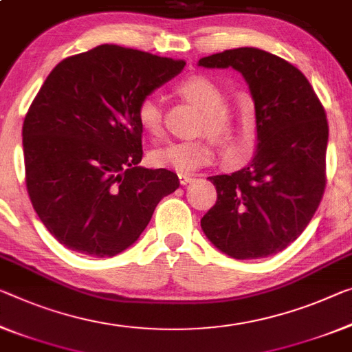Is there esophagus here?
Instances as JSON below:
<instances>
[{"mask_svg": "<svg viewBox=\"0 0 352 352\" xmlns=\"http://www.w3.org/2000/svg\"><path fill=\"white\" fill-rule=\"evenodd\" d=\"M177 177H179L181 186H186V184H188V182L192 181V176L190 175H177Z\"/></svg>", "mask_w": 352, "mask_h": 352, "instance_id": "1", "label": "esophagus"}]
</instances>
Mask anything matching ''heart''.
<instances>
[{
    "label": "heart",
    "instance_id": "b5f03b06",
    "mask_svg": "<svg viewBox=\"0 0 352 352\" xmlns=\"http://www.w3.org/2000/svg\"><path fill=\"white\" fill-rule=\"evenodd\" d=\"M176 94L197 107L201 111L198 121V132L209 137H201L188 142H173L149 154L151 164L157 168L175 170L181 175H188L210 165L215 159V144L228 143L234 135V121L226 107V94L220 86L206 75H188L176 85ZM138 126L151 137H160L164 132V113L157 97L148 94L140 99L135 110Z\"/></svg>",
    "mask_w": 352,
    "mask_h": 352
}]
</instances>
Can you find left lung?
<instances>
[{"label": "left lung", "mask_w": 352, "mask_h": 352, "mask_svg": "<svg viewBox=\"0 0 352 352\" xmlns=\"http://www.w3.org/2000/svg\"><path fill=\"white\" fill-rule=\"evenodd\" d=\"M244 75L258 148L245 168L209 177L217 201L201 219L208 239L236 259L277 255L299 237L326 188L329 124L310 82L283 58L242 47L198 61Z\"/></svg>", "instance_id": "left-lung-1"}]
</instances>
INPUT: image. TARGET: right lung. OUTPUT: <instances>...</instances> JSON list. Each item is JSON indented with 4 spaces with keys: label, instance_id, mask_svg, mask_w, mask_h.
<instances>
[{
    "label": "right lung",
    "instance_id": "add662e5",
    "mask_svg": "<svg viewBox=\"0 0 352 352\" xmlns=\"http://www.w3.org/2000/svg\"><path fill=\"white\" fill-rule=\"evenodd\" d=\"M184 66V59L105 44L63 59L48 75L21 135L26 190L59 244L115 256L179 187L176 173L138 166L143 131L135 110Z\"/></svg>",
    "mask_w": 352,
    "mask_h": 352
}]
</instances>
